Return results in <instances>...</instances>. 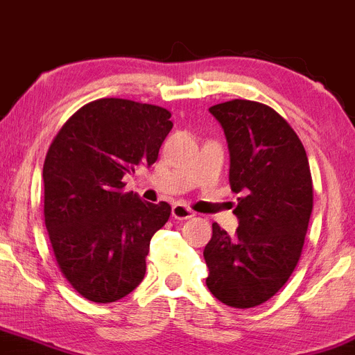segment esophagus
I'll return each instance as SVG.
<instances>
[{"label":"esophagus","instance_id":"34e87169","mask_svg":"<svg viewBox=\"0 0 355 355\" xmlns=\"http://www.w3.org/2000/svg\"><path fill=\"white\" fill-rule=\"evenodd\" d=\"M172 215H173V218H177V220H189L193 217L195 214L189 209V207L182 205V203H175V205L172 207Z\"/></svg>","mask_w":355,"mask_h":355}]
</instances>
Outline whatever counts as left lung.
<instances>
[{
  "label": "left lung",
  "mask_w": 355,
  "mask_h": 355,
  "mask_svg": "<svg viewBox=\"0 0 355 355\" xmlns=\"http://www.w3.org/2000/svg\"><path fill=\"white\" fill-rule=\"evenodd\" d=\"M210 113L229 141V182L240 197L235 235L211 223L207 287L229 307L250 309L284 287L302 255L313 207L311 166L294 128L268 105L230 100Z\"/></svg>",
  "instance_id": "left-lung-1"
}]
</instances>
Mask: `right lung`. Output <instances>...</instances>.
I'll list each match as a JSON object with an SVG mask.
<instances>
[{
	"mask_svg": "<svg viewBox=\"0 0 355 355\" xmlns=\"http://www.w3.org/2000/svg\"><path fill=\"white\" fill-rule=\"evenodd\" d=\"M170 116L157 105L100 98L73 113L48 148L44 225L61 274L87 300L115 302L144 280L150 240L172 207L123 191V177L157 162Z\"/></svg>",
	"mask_w": 355,
	"mask_h": 355,
	"instance_id": "obj_1",
	"label": "right lung"
}]
</instances>
